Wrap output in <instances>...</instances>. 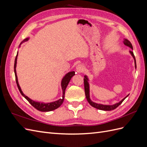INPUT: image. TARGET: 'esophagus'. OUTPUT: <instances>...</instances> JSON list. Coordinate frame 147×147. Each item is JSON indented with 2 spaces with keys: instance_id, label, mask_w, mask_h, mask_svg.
<instances>
[{
  "instance_id": "1",
  "label": "esophagus",
  "mask_w": 147,
  "mask_h": 147,
  "mask_svg": "<svg viewBox=\"0 0 147 147\" xmlns=\"http://www.w3.org/2000/svg\"><path fill=\"white\" fill-rule=\"evenodd\" d=\"M84 66L83 65H82V64L78 65L77 67V68H76L77 72H78V73H82V72H83V71H84Z\"/></svg>"
}]
</instances>
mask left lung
Returning a JSON list of instances; mask_svg holds the SVG:
<instances>
[{
    "mask_svg": "<svg viewBox=\"0 0 147 147\" xmlns=\"http://www.w3.org/2000/svg\"><path fill=\"white\" fill-rule=\"evenodd\" d=\"M123 43L125 45L130 47L132 50H133V48H132V45L131 43L127 39H124V41H123ZM131 55L132 56L133 58H134V62H135V67L136 69L137 67V65H136V58H135V56H134V53H133L132 51H129ZM88 78L87 77V76H84V92H85V96H86V99L88 100V102H89V104H90L91 106H92L93 107H94L96 109H97L99 110H105V111H110V110H114L116 108H117L121 104L122 102H123V100L125 99L126 97L129 96V94L124 97V99H123L121 101H120L119 102H118V103H117L115 104L114 105H102V104H97V103H95V102H93L92 100H91L90 99V86H89V83H88Z\"/></svg>",
    "mask_w": 147,
    "mask_h": 147,
    "instance_id": "8db88e82",
    "label": "left lung"
}]
</instances>
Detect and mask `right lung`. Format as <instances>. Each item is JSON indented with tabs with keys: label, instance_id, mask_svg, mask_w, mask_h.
<instances>
[{
	"label": "right lung",
	"instance_id": "1",
	"mask_svg": "<svg viewBox=\"0 0 147 147\" xmlns=\"http://www.w3.org/2000/svg\"><path fill=\"white\" fill-rule=\"evenodd\" d=\"M28 40V38L25 39L24 41H27ZM17 56H18V53L16 56V58L15 60V64H14V71H15V78H16V82L17 86L18 88V90L20 92H21V94L22 96H24L26 99H27V100L29 102V103L32 105L34 108L36 109L37 110L41 111V112H50V111L54 110L62 105V104L63 103V101L64 99V94H65V89L67 86L71 78H72L74 75H75V72L74 71H72V72H70L68 74H67L64 77L62 80L61 82V87H62V90H63V98L59 99L58 100H56L55 102H50V103H47V104H44V103H40V102H35L32 100H31L29 99L28 97L26 96V95L24 94V93L23 91H21V88L18 84V78H17V75H16V61H17Z\"/></svg>",
	"mask_w": 147,
	"mask_h": 147
}]
</instances>
